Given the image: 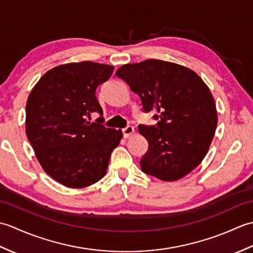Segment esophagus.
I'll use <instances>...</instances> for the list:
<instances>
[{
  "label": "esophagus",
  "mask_w": 253,
  "mask_h": 253,
  "mask_svg": "<svg viewBox=\"0 0 253 253\" xmlns=\"http://www.w3.org/2000/svg\"><path fill=\"white\" fill-rule=\"evenodd\" d=\"M122 132H123V136H124V137H125V138H129V137L132 135V133H133V127L130 126V125H128V126H126L125 128H123Z\"/></svg>",
  "instance_id": "1"
}]
</instances>
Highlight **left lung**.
I'll list each match as a JSON object with an SVG mask.
<instances>
[{"mask_svg": "<svg viewBox=\"0 0 253 253\" xmlns=\"http://www.w3.org/2000/svg\"><path fill=\"white\" fill-rule=\"evenodd\" d=\"M115 74L139 95L143 112L157 111V125H139L149 143L143 173L165 181L189 174L206 157L217 125L208 85L191 69L160 60L126 64Z\"/></svg>", "mask_w": 253, "mask_h": 253, "instance_id": "obj_1", "label": "left lung"}]
</instances>
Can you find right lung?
Instances as JSON below:
<instances>
[{
	"label": "right lung",
	"mask_w": 253,
	"mask_h": 253,
	"mask_svg": "<svg viewBox=\"0 0 253 253\" xmlns=\"http://www.w3.org/2000/svg\"><path fill=\"white\" fill-rule=\"evenodd\" d=\"M114 67L93 62L71 63L46 72L28 96L26 135L42 169L69 188H84L106 173L111 153L123 137L106 128L95 90ZM91 112L100 117L86 121Z\"/></svg>",
	"instance_id": "add662e5"
}]
</instances>
